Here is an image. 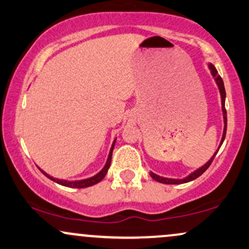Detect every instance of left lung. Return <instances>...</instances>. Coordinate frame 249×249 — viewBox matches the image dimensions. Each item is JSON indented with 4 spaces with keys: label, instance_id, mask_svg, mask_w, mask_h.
<instances>
[{
    "label": "left lung",
    "instance_id": "1",
    "mask_svg": "<svg viewBox=\"0 0 249 249\" xmlns=\"http://www.w3.org/2000/svg\"><path fill=\"white\" fill-rule=\"evenodd\" d=\"M208 68H210L211 72H212V75L214 77V79H215L216 84H218L219 87V90H220V95H221V105H222V113H224V123H225V126H224V134H222V138H221V142H220V146H221V144L224 142L225 141V137H226V130H227V112H226V108H225V98H226V91H225V87H224V82H222V78L220 77V75L218 73V71H216L215 68H214L213 64H208ZM219 146V148H220ZM219 150H216V152L213 154L212 158L208 160L206 164L204 165V166H201L200 168H198L196 171H194L193 173H191L190 176L186 177V178L184 179H168V178H162V177H159L157 176V174H154L151 172L150 176L152 177L154 180H157V181L159 182H162V184H170V185H176V184H182V182H188V181H192V180L196 179L198 177L201 176L202 173L205 172V171L207 170L208 167H210V165L212 164L214 157H215V154L218 153Z\"/></svg>",
    "mask_w": 249,
    "mask_h": 249
}]
</instances>
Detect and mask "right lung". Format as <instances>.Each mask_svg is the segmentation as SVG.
<instances>
[{
    "label": "right lung",
    "instance_id": "add662e5",
    "mask_svg": "<svg viewBox=\"0 0 249 249\" xmlns=\"http://www.w3.org/2000/svg\"><path fill=\"white\" fill-rule=\"evenodd\" d=\"M115 142H116V141L113 142V144H112V147H111V150H110V153H108V157H107V164H105L104 168H103V170L101 171V172H99V173H97L96 176L91 177V178H89V179H84V180H77V181H68V180H61V179H56V178H53V177L49 176V174H47V173H45L44 171H42L41 168H39V170H41V172H42L43 174H44V176H47L48 178L53 180V181L57 182V184H59V185H63V186H67V187H75V188H84V187L92 186V185H95V184H97V182H99V181H101V180L104 179L105 174L107 173V170H108V167H110V165H111V158H112V151H113V147H115Z\"/></svg>",
    "mask_w": 249,
    "mask_h": 249
}]
</instances>
